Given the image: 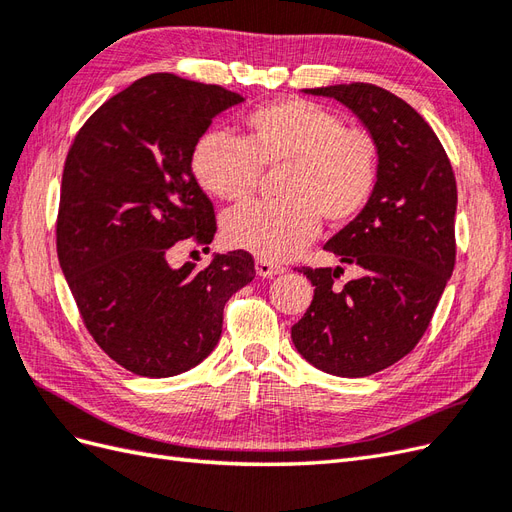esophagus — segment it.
Here are the masks:
<instances>
[{"label": "esophagus", "instance_id": "esophagus-1", "mask_svg": "<svg viewBox=\"0 0 512 512\" xmlns=\"http://www.w3.org/2000/svg\"><path fill=\"white\" fill-rule=\"evenodd\" d=\"M286 269L282 265H275V262H269V260H262V258H256V273L260 277H273V275H280L284 273Z\"/></svg>", "mask_w": 512, "mask_h": 512}]
</instances>
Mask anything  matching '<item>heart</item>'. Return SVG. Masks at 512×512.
<instances>
[{"label":"heart","mask_w":512,"mask_h":512,"mask_svg":"<svg viewBox=\"0 0 512 512\" xmlns=\"http://www.w3.org/2000/svg\"><path fill=\"white\" fill-rule=\"evenodd\" d=\"M243 138L207 132L190 153L200 188L226 203H245L275 173L282 200L230 211L224 239L230 247L280 262L314 241L320 218L346 226L367 209L380 181V145L374 132L346 126L342 115L303 98L256 106L245 115Z\"/></svg>","instance_id":"1"}]
</instances>
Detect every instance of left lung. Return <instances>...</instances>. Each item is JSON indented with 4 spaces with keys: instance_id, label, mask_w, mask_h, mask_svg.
<instances>
[{
    "instance_id": "obj_1",
    "label": "left lung",
    "mask_w": 512,
    "mask_h": 512,
    "mask_svg": "<svg viewBox=\"0 0 512 512\" xmlns=\"http://www.w3.org/2000/svg\"><path fill=\"white\" fill-rule=\"evenodd\" d=\"M346 104L380 145V181L367 209L324 243L359 280L339 286L342 267H301L314 301L292 342L314 367L363 378L414 350L455 267L457 183L429 123L391 91L369 83L305 89Z\"/></svg>"
}]
</instances>
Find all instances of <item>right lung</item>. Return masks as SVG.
<instances>
[{
    "label": "right lung",
    "mask_w": 512,
    "mask_h": 512,
    "mask_svg": "<svg viewBox=\"0 0 512 512\" xmlns=\"http://www.w3.org/2000/svg\"><path fill=\"white\" fill-rule=\"evenodd\" d=\"M235 91L147 74L76 132L61 177L57 256L94 342L136 376L170 378L218 346L224 305L256 277L250 252L170 269L175 245H209L215 209L190 153ZM209 250V247H207Z\"/></svg>",
    "instance_id": "1"
}]
</instances>
